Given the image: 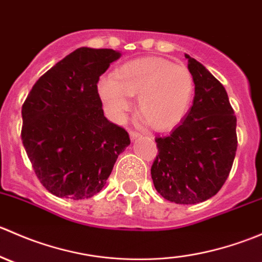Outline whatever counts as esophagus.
Listing matches in <instances>:
<instances>
[{
	"label": "esophagus",
	"instance_id": "34e87169",
	"mask_svg": "<svg viewBox=\"0 0 262 262\" xmlns=\"http://www.w3.org/2000/svg\"><path fill=\"white\" fill-rule=\"evenodd\" d=\"M129 136H130L132 141H136L137 138H139V137H141V133H138V132H136V130H132L130 133H129Z\"/></svg>",
	"mask_w": 262,
	"mask_h": 262
}]
</instances>
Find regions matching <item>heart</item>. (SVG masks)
<instances>
[{"instance_id": "heart-1", "label": "heart", "mask_w": 262, "mask_h": 262, "mask_svg": "<svg viewBox=\"0 0 262 262\" xmlns=\"http://www.w3.org/2000/svg\"><path fill=\"white\" fill-rule=\"evenodd\" d=\"M110 116L121 119L137 97V113L156 130L173 128L189 110L194 78L185 66L163 58H142L116 68L113 77L97 84Z\"/></svg>"}]
</instances>
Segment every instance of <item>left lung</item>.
I'll return each mask as SVG.
<instances>
[{
  "label": "left lung",
  "mask_w": 262,
  "mask_h": 262,
  "mask_svg": "<svg viewBox=\"0 0 262 262\" xmlns=\"http://www.w3.org/2000/svg\"><path fill=\"white\" fill-rule=\"evenodd\" d=\"M185 58L194 78V102L178 128L156 137L158 155L150 175L166 200L198 204L214 196L231 172L237 119L223 84L196 59Z\"/></svg>",
  "instance_id": "left-lung-1"
}]
</instances>
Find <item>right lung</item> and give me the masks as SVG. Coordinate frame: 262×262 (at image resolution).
I'll use <instances>...</instances> for the list:
<instances>
[{"instance_id": "add662e5", "label": "right lung", "mask_w": 262, "mask_h": 262, "mask_svg": "<svg viewBox=\"0 0 262 262\" xmlns=\"http://www.w3.org/2000/svg\"><path fill=\"white\" fill-rule=\"evenodd\" d=\"M120 55L76 49L35 82L24 102L23 144L39 181L55 196H94L130 144L128 132L104 116L97 91L100 76Z\"/></svg>"}]
</instances>
